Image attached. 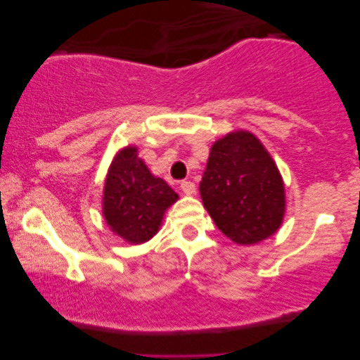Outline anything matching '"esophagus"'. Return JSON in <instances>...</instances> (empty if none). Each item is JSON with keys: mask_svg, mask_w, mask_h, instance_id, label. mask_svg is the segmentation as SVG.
<instances>
[{"mask_svg": "<svg viewBox=\"0 0 360 360\" xmlns=\"http://www.w3.org/2000/svg\"><path fill=\"white\" fill-rule=\"evenodd\" d=\"M180 188H181V191H184V195H186V196L193 195L196 191V186H195L193 181H181Z\"/></svg>", "mask_w": 360, "mask_h": 360, "instance_id": "34e87169", "label": "esophagus"}]
</instances>
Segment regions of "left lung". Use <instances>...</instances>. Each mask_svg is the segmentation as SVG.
Returning <instances> with one entry per match:
<instances>
[{
    "label": "left lung",
    "instance_id": "8db88e82",
    "mask_svg": "<svg viewBox=\"0 0 360 360\" xmlns=\"http://www.w3.org/2000/svg\"><path fill=\"white\" fill-rule=\"evenodd\" d=\"M200 195L218 229L239 245L270 238L283 223V179L269 150L249 131L228 132L211 146Z\"/></svg>",
    "mask_w": 360,
    "mask_h": 360
}]
</instances>
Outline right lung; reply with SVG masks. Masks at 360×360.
I'll return each mask as SVG.
<instances>
[{
  "label": "right lung",
  "mask_w": 360,
  "mask_h": 360,
  "mask_svg": "<svg viewBox=\"0 0 360 360\" xmlns=\"http://www.w3.org/2000/svg\"><path fill=\"white\" fill-rule=\"evenodd\" d=\"M179 195L139 159L136 146H126L112 159L103 186V216L112 233L129 244L154 238L165 211Z\"/></svg>",
  "instance_id": "right-lung-1"
}]
</instances>
